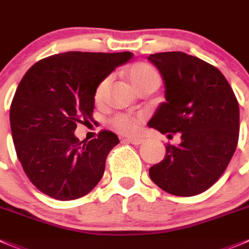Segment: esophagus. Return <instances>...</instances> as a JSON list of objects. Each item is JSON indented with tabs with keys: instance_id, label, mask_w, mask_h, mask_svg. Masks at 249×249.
Here are the masks:
<instances>
[{
	"instance_id": "obj_1",
	"label": "esophagus",
	"mask_w": 249,
	"mask_h": 249,
	"mask_svg": "<svg viewBox=\"0 0 249 249\" xmlns=\"http://www.w3.org/2000/svg\"><path fill=\"white\" fill-rule=\"evenodd\" d=\"M124 141H127L130 143L139 146V144H141L143 142V139H141V137H127V139H124Z\"/></svg>"
}]
</instances>
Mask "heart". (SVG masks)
<instances>
[{
    "label": "heart",
    "instance_id": "heart-1",
    "mask_svg": "<svg viewBox=\"0 0 249 249\" xmlns=\"http://www.w3.org/2000/svg\"><path fill=\"white\" fill-rule=\"evenodd\" d=\"M127 78L131 81L135 89L143 85V84L149 83V81H158L159 83L158 71L154 69V67L146 63V62H140V63H136L132 67H130V69L127 71ZM107 83L108 80L106 79V80L101 81L100 85L97 86L95 92L96 101H101L103 98V93H105ZM140 120L141 119L139 117H135V115L118 114L110 120V125L113 126V129L122 132V134H132L139 127Z\"/></svg>",
    "mask_w": 249,
    "mask_h": 249
}]
</instances>
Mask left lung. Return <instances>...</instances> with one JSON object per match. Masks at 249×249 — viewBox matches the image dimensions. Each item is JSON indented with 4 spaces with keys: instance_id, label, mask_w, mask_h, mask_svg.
<instances>
[{
    "instance_id": "1",
    "label": "left lung",
    "mask_w": 249,
    "mask_h": 249,
    "mask_svg": "<svg viewBox=\"0 0 249 249\" xmlns=\"http://www.w3.org/2000/svg\"><path fill=\"white\" fill-rule=\"evenodd\" d=\"M165 86V102L149 120L161 134L180 132L166 144L163 160L149 178L170 195L196 196L219 180L238 142L240 109L230 84L218 68L183 52L148 55Z\"/></svg>"
}]
</instances>
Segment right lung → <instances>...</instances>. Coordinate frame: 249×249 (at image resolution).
Returning <instances> with one entry per match:
<instances>
[{"instance_id": "add662e5", "label": "right lung", "mask_w": 249, "mask_h": 249, "mask_svg": "<svg viewBox=\"0 0 249 249\" xmlns=\"http://www.w3.org/2000/svg\"><path fill=\"white\" fill-rule=\"evenodd\" d=\"M131 52H66L38 60L19 83L9 112L17 157L29 180L59 201L88 195L119 143L108 130L79 141L76 124L92 122L95 92Z\"/></svg>"}]
</instances>
